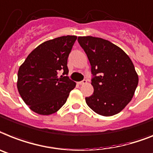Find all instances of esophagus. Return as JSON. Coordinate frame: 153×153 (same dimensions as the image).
<instances>
[{
  "instance_id": "esophagus-1",
  "label": "esophagus",
  "mask_w": 153,
  "mask_h": 153,
  "mask_svg": "<svg viewBox=\"0 0 153 153\" xmlns=\"http://www.w3.org/2000/svg\"><path fill=\"white\" fill-rule=\"evenodd\" d=\"M87 83V81L86 80H83V81H82V82H78V84L79 85H85V84H86Z\"/></svg>"
}]
</instances>
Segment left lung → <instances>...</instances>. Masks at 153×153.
I'll use <instances>...</instances> for the list:
<instances>
[{"label":"left lung","mask_w":153,"mask_h":153,"mask_svg":"<svg viewBox=\"0 0 153 153\" xmlns=\"http://www.w3.org/2000/svg\"><path fill=\"white\" fill-rule=\"evenodd\" d=\"M93 74L94 92L85 102L96 114L110 117L120 113L131 102L138 75L130 57L110 41L93 36H79Z\"/></svg>","instance_id":"8db88e82"}]
</instances>
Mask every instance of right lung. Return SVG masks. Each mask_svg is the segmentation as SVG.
<instances>
[{"label": "right lung", "instance_id": "right-lung-1", "mask_svg": "<svg viewBox=\"0 0 153 153\" xmlns=\"http://www.w3.org/2000/svg\"><path fill=\"white\" fill-rule=\"evenodd\" d=\"M76 36H63L41 43L28 55L19 67L17 88L25 104L33 112L50 115L64 106L76 83L68 76H58L67 66Z\"/></svg>", "mask_w": 153, "mask_h": 153}]
</instances>
